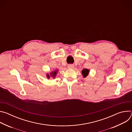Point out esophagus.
Segmentation results:
<instances>
[{"label": "esophagus", "mask_w": 132, "mask_h": 132, "mask_svg": "<svg viewBox=\"0 0 132 132\" xmlns=\"http://www.w3.org/2000/svg\"><path fill=\"white\" fill-rule=\"evenodd\" d=\"M74 67V66L73 65H71V64H70V65H68V68H70V69H72Z\"/></svg>", "instance_id": "obj_1"}]
</instances>
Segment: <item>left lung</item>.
Returning <instances> with one entry per match:
<instances>
[{
  "label": "left lung",
  "instance_id": "1",
  "mask_svg": "<svg viewBox=\"0 0 132 132\" xmlns=\"http://www.w3.org/2000/svg\"><path fill=\"white\" fill-rule=\"evenodd\" d=\"M89 70L88 69H84L82 70V75L83 77L84 78L88 76V75L89 74Z\"/></svg>",
  "mask_w": 132,
  "mask_h": 132
}]
</instances>
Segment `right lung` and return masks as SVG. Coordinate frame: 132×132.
Here are the masks:
<instances>
[{"label":"right lung","mask_w":132,"mask_h":132,"mask_svg":"<svg viewBox=\"0 0 132 132\" xmlns=\"http://www.w3.org/2000/svg\"><path fill=\"white\" fill-rule=\"evenodd\" d=\"M57 71H58L57 70H54V71L51 72L50 73V75H49V74H47V75H46L47 78L48 79H49V78H50V77H52L53 78H54L55 77V76H56V73H57Z\"/></svg>","instance_id":"right-lung-1"}]
</instances>
